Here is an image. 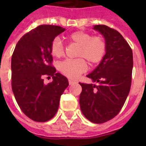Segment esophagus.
Segmentation results:
<instances>
[{"instance_id": "1", "label": "esophagus", "mask_w": 146, "mask_h": 146, "mask_svg": "<svg viewBox=\"0 0 146 146\" xmlns=\"http://www.w3.org/2000/svg\"><path fill=\"white\" fill-rule=\"evenodd\" d=\"M75 83H76V81L72 80H69V84H70V85H73V84H74Z\"/></svg>"}]
</instances>
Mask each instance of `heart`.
I'll return each instance as SVG.
<instances>
[{"mask_svg": "<svg viewBox=\"0 0 146 146\" xmlns=\"http://www.w3.org/2000/svg\"><path fill=\"white\" fill-rule=\"evenodd\" d=\"M69 40L79 46L76 56L80 58L73 60L62 61L58 64V69L64 76L70 79H76L88 69L86 60L92 66H96L101 62L106 53L107 45L103 36H92L91 33L84 31H76L71 33L69 36ZM50 51L54 58H59L63 56L65 50L60 38L55 37L52 40Z\"/></svg>", "mask_w": 146, "mask_h": 146, "instance_id": "heart-1", "label": "heart"}]
</instances>
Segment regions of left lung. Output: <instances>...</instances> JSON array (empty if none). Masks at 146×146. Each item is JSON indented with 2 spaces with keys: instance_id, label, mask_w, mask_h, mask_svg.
I'll return each mask as SVG.
<instances>
[{
  "instance_id": "8db88e82",
  "label": "left lung",
  "mask_w": 146,
  "mask_h": 146,
  "mask_svg": "<svg viewBox=\"0 0 146 146\" xmlns=\"http://www.w3.org/2000/svg\"><path fill=\"white\" fill-rule=\"evenodd\" d=\"M94 30L104 36L106 53L98 67L87 76L98 85L79 83L82 87L80 106L91 122L103 123L115 117L125 103L131 85L133 53L117 30L105 25H96Z\"/></svg>"
}]
</instances>
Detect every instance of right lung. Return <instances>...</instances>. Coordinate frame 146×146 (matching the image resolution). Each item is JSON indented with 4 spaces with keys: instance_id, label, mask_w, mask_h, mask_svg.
Masks as SVG:
<instances>
[{
    "instance_id": "right-lung-1",
    "label": "right lung",
    "mask_w": 146,
    "mask_h": 146,
    "mask_svg": "<svg viewBox=\"0 0 146 146\" xmlns=\"http://www.w3.org/2000/svg\"><path fill=\"white\" fill-rule=\"evenodd\" d=\"M65 31L58 26L41 25L21 37L11 56V88L23 113L36 122H46L57 113L68 80L52 66L51 44ZM44 76L53 80L48 85Z\"/></svg>"
}]
</instances>
